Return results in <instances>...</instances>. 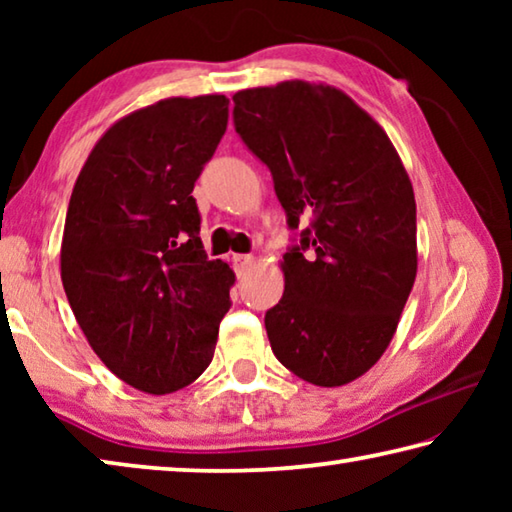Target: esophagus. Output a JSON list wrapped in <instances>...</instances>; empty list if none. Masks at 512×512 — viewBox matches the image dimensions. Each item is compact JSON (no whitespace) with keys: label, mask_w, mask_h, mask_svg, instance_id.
I'll return each mask as SVG.
<instances>
[{"label":"esophagus","mask_w":512,"mask_h":512,"mask_svg":"<svg viewBox=\"0 0 512 512\" xmlns=\"http://www.w3.org/2000/svg\"><path fill=\"white\" fill-rule=\"evenodd\" d=\"M232 262H235L237 275H244L250 268V264H253V255H235L232 257Z\"/></svg>","instance_id":"obj_1"}]
</instances>
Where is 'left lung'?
<instances>
[{
    "label": "left lung",
    "instance_id": "left-lung-1",
    "mask_svg": "<svg viewBox=\"0 0 512 512\" xmlns=\"http://www.w3.org/2000/svg\"><path fill=\"white\" fill-rule=\"evenodd\" d=\"M232 101L291 228L311 219L264 318L273 354L314 386L350 384L386 352L418 273L409 173L384 128L334 85L282 81Z\"/></svg>",
    "mask_w": 512,
    "mask_h": 512
}]
</instances>
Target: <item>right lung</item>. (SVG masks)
<instances>
[{"label": "right lung", "mask_w": 512, "mask_h": 512, "mask_svg": "<svg viewBox=\"0 0 512 512\" xmlns=\"http://www.w3.org/2000/svg\"><path fill=\"white\" fill-rule=\"evenodd\" d=\"M223 94L171 97L115 121L69 198L60 277L110 372L151 395L210 366L232 268L207 259L192 196L228 126Z\"/></svg>", "instance_id": "obj_1"}]
</instances>
